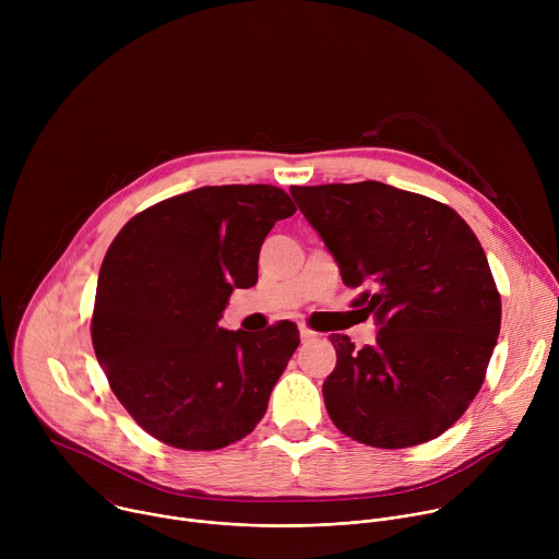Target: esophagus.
<instances>
[{
	"label": "esophagus",
	"mask_w": 559,
	"mask_h": 559,
	"mask_svg": "<svg viewBox=\"0 0 559 559\" xmlns=\"http://www.w3.org/2000/svg\"><path fill=\"white\" fill-rule=\"evenodd\" d=\"M298 332H300L302 343H309V341H313V338L318 336L313 330H309V328H305V325H300V328H298Z\"/></svg>",
	"instance_id": "1"
}]
</instances>
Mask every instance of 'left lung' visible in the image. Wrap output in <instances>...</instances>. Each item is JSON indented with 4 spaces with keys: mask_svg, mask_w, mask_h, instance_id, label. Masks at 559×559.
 Returning a JSON list of instances; mask_svg holds the SVG:
<instances>
[{
    "mask_svg": "<svg viewBox=\"0 0 559 559\" xmlns=\"http://www.w3.org/2000/svg\"><path fill=\"white\" fill-rule=\"evenodd\" d=\"M289 192L343 283L362 287L358 311L380 325L362 349L330 336L332 423L378 449L438 438L480 391L500 334L502 302L477 236L449 205L380 181Z\"/></svg>",
    "mask_w": 559,
    "mask_h": 559,
    "instance_id": "left-lung-1",
    "label": "left lung"
}]
</instances>
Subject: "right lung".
I'll return each mask as SVG.
<instances>
[{"label": "right lung", "instance_id": "right-lung-1", "mask_svg": "<svg viewBox=\"0 0 559 559\" xmlns=\"http://www.w3.org/2000/svg\"><path fill=\"white\" fill-rule=\"evenodd\" d=\"M296 205L274 186H207L156 203L115 236L99 270L93 347L119 403L152 438L214 451L246 438L300 338L218 328L229 294Z\"/></svg>", "mask_w": 559, "mask_h": 559}]
</instances>
